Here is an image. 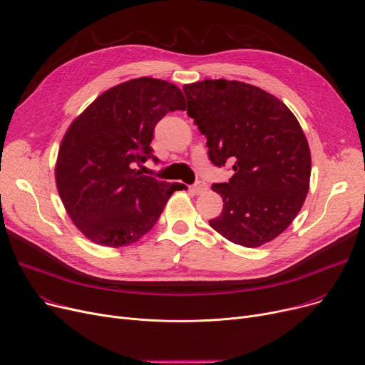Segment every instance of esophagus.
<instances>
[{"label": "esophagus", "instance_id": "1", "mask_svg": "<svg viewBox=\"0 0 365 365\" xmlns=\"http://www.w3.org/2000/svg\"><path fill=\"white\" fill-rule=\"evenodd\" d=\"M206 190H207V184H205V182H196L191 187V191L196 192V195H202V192H205Z\"/></svg>", "mask_w": 365, "mask_h": 365}]
</instances>
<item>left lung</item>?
Listing matches in <instances>:
<instances>
[{"instance_id":"obj_1","label":"left lung","mask_w":365,"mask_h":365,"mask_svg":"<svg viewBox=\"0 0 365 365\" xmlns=\"http://www.w3.org/2000/svg\"><path fill=\"white\" fill-rule=\"evenodd\" d=\"M182 90L210 162H230L234 170L228 182L212 185L224 207L209 225L245 247L274 240L309 190L311 152L301 125L283 101L246 82L205 79Z\"/></svg>"}]
</instances>
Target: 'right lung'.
Masks as SVG:
<instances>
[{"instance_id": "1", "label": "right lung", "mask_w": 365, "mask_h": 365, "mask_svg": "<svg viewBox=\"0 0 365 365\" xmlns=\"http://www.w3.org/2000/svg\"><path fill=\"white\" fill-rule=\"evenodd\" d=\"M174 110H185L177 85L137 78L104 91L71 123L58 148L56 184L71 220L93 243H135L182 190L137 169L148 158L158 160L150 147L155 126Z\"/></svg>"}]
</instances>
